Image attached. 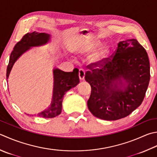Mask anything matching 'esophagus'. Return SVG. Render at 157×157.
Returning <instances> with one entry per match:
<instances>
[{
	"instance_id": "esophagus-1",
	"label": "esophagus",
	"mask_w": 157,
	"mask_h": 157,
	"mask_svg": "<svg viewBox=\"0 0 157 157\" xmlns=\"http://www.w3.org/2000/svg\"><path fill=\"white\" fill-rule=\"evenodd\" d=\"M78 76L79 79H84L85 76V71L83 69H79L78 72Z\"/></svg>"
}]
</instances>
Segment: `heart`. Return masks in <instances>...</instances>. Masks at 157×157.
I'll return each instance as SVG.
<instances>
[{"label": "heart", "instance_id": "b5f03b06", "mask_svg": "<svg viewBox=\"0 0 157 157\" xmlns=\"http://www.w3.org/2000/svg\"><path fill=\"white\" fill-rule=\"evenodd\" d=\"M99 44L97 42L95 41H90V42H87L82 49V52L83 53H88V52H90L92 51H93L95 48H96ZM107 51V46H103L101 48V50L97 52L96 54L94 55L93 56V60H97L100 58L101 57H102L103 55H105V54L106 53Z\"/></svg>", "mask_w": 157, "mask_h": 157}]
</instances>
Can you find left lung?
I'll use <instances>...</instances> for the list:
<instances>
[{
    "label": "left lung",
    "instance_id": "8db88e82",
    "mask_svg": "<svg viewBox=\"0 0 157 157\" xmlns=\"http://www.w3.org/2000/svg\"><path fill=\"white\" fill-rule=\"evenodd\" d=\"M85 79L91 86L87 105L96 117L105 121L124 118L137 108L145 97L150 73L148 54L136 39L118 43L116 51L87 66ZM124 78V90L116 82Z\"/></svg>",
    "mask_w": 157,
    "mask_h": 157
}]
</instances>
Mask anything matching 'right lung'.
<instances>
[{
    "label": "right lung",
    "mask_w": 157,
    "mask_h": 157,
    "mask_svg": "<svg viewBox=\"0 0 157 157\" xmlns=\"http://www.w3.org/2000/svg\"><path fill=\"white\" fill-rule=\"evenodd\" d=\"M50 39V35L44 33H29L24 35L13 48L9 58L7 69V79L14 63L24 52L30 47L45 44ZM54 93L51 106L45 111L38 113L39 117L51 118L59 115L62 110V103L64 94L67 90L75 87L79 83L78 70L74 69L72 72H64L60 69L54 70Z\"/></svg>",
    "instance_id": "add662e5"
}]
</instances>
